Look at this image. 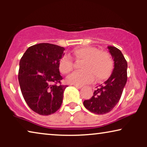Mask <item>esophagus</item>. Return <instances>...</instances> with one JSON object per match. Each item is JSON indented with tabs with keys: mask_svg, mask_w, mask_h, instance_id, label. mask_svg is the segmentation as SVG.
<instances>
[{
	"mask_svg": "<svg viewBox=\"0 0 147 147\" xmlns=\"http://www.w3.org/2000/svg\"><path fill=\"white\" fill-rule=\"evenodd\" d=\"M74 86H75V87H76L77 88H78V89H80V88H82V85H78V84H74Z\"/></svg>",
	"mask_w": 147,
	"mask_h": 147,
	"instance_id": "esophagus-1",
	"label": "esophagus"
}]
</instances>
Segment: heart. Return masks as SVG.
Here are the masks:
<instances>
[{
    "instance_id": "heart-1",
    "label": "heart",
    "mask_w": 147,
    "mask_h": 147,
    "mask_svg": "<svg viewBox=\"0 0 147 147\" xmlns=\"http://www.w3.org/2000/svg\"><path fill=\"white\" fill-rule=\"evenodd\" d=\"M73 58L77 62H81L82 71H76L68 76L67 82L69 84L83 85L91 83L94 77L98 81L105 80L111 74L114 62L110 53L106 51H99L98 48L92 46L79 47L72 52ZM74 60L64 56L59 61V70L62 74H67L74 68Z\"/></svg>"
}]
</instances>
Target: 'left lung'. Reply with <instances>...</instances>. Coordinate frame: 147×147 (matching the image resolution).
<instances>
[{
  "mask_svg": "<svg viewBox=\"0 0 147 147\" xmlns=\"http://www.w3.org/2000/svg\"><path fill=\"white\" fill-rule=\"evenodd\" d=\"M114 59V67L110 77L97 87L92 97L84 102V106L92 113L104 114L111 111L121 98L127 81V61L118 48L108 46Z\"/></svg>",
  "mask_w": 147,
  "mask_h": 147,
  "instance_id": "left-lung-1",
  "label": "left lung"
}]
</instances>
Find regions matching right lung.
<instances>
[{
    "instance_id": "obj_1",
    "label": "right lung",
    "mask_w": 147,
    "mask_h": 147,
    "mask_svg": "<svg viewBox=\"0 0 147 147\" xmlns=\"http://www.w3.org/2000/svg\"><path fill=\"white\" fill-rule=\"evenodd\" d=\"M63 47L43 43L27 49L19 62L18 79L23 96L29 107L40 115L55 113L61 107L63 92L59 61Z\"/></svg>"
}]
</instances>
